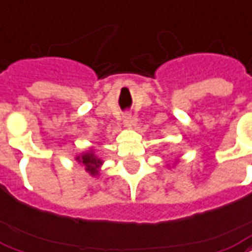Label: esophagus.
<instances>
[{"instance_id":"34e87169","label":"esophagus","mask_w":252,"mask_h":252,"mask_svg":"<svg viewBox=\"0 0 252 252\" xmlns=\"http://www.w3.org/2000/svg\"><path fill=\"white\" fill-rule=\"evenodd\" d=\"M123 123L126 126H133V118L130 116V113H124L123 116Z\"/></svg>"}]
</instances>
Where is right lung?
<instances>
[{"mask_svg":"<svg viewBox=\"0 0 252 252\" xmlns=\"http://www.w3.org/2000/svg\"><path fill=\"white\" fill-rule=\"evenodd\" d=\"M76 160H79V162L86 165V170L91 173L92 176H95L96 173H97V168L101 164V161L97 157L94 156L92 153H86L82 157H78Z\"/></svg>","mask_w":252,"mask_h":252,"instance_id":"add662e5","label":"right lung"}]
</instances>
